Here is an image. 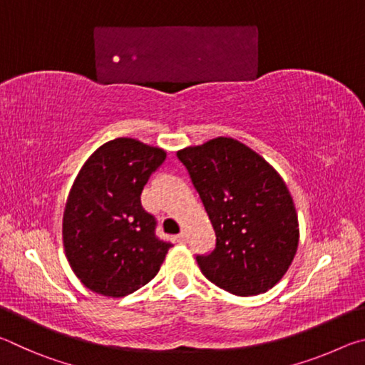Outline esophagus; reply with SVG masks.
<instances>
[{
	"instance_id": "34e87169",
	"label": "esophagus",
	"mask_w": 365,
	"mask_h": 365,
	"mask_svg": "<svg viewBox=\"0 0 365 365\" xmlns=\"http://www.w3.org/2000/svg\"><path fill=\"white\" fill-rule=\"evenodd\" d=\"M175 240H177V243H187V240H188V233L185 232V230H182L180 233L177 235Z\"/></svg>"
}]
</instances>
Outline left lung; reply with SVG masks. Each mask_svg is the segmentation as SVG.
Here are the masks:
<instances>
[{"mask_svg": "<svg viewBox=\"0 0 365 365\" xmlns=\"http://www.w3.org/2000/svg\"><path fill=\"white\" fill-rule=\"evenodd\" d=\"M205 205L215 248L196 255L202 275L238 296L267 292L292 264L298 215L277 170L240 141L219 137L177 153Z\"/></svg>", "mask_w": 365, "mask_h": 365, "instance_id": "1", "label": "left lung"}]
</instances>
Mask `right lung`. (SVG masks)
Returning a JSON list of instances; mask_svg holds the SVG:
<instances>
[{
	"label": "right lung",
	"instance_id": "add662e5",
	"mask_svg": "<svg viewBox=\"0 0 365 365\" xmlns=\"http://www.w3.org/2000/svg\"><path fill=\"white\" fill-rule=\"evenodd\" d=\"M165 151L133 138L98 148L67 197L63 238L73 274L91 292L120 298L153 280L172 246L140 195Z\"/></svg>",
	"mask_w": 365,
	"mask_h": 365
}]
</instances>
